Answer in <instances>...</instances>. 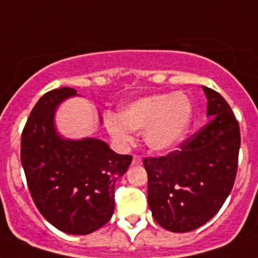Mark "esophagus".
Wrapping results in <instances>:
<instances>
[{
  "label": "esophagus",
  "instance_id": "esophagus-1",
  "mask_svg": "<svg viewBox=\"0 0 258 258\" xmlns=\"http://www.w3.org/2000/svg\"><path fill=\"white\" fill-rule=\"evenodd\" d=\"M132 164H133V165L141 164V157L137 156V155H135V156H133V160H132Z\"/></svg>",
  "mask_w": 258,
  "mask_h": 258
}]
</instances>
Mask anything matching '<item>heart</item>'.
<instances>
[{
  "mask_svg": "<svg viewBox=\"0 0 258 258\" xmlns=\"http://www.w3.org/2000/svg\"><path fill=\"white\" fill-rule=\"evenodd\" d=\"M192 115V103L184 94H155L122 106L118 117L106 113L105 125L122 147L133 141L132 132H143L144 143L151 151L165 152L184 140Z\"/></svg>",
  "mask_w": 258,
  "mask_h": 258,
  "instance_id": "b5f03b06",
  "label": "heart"
}]
</instances>
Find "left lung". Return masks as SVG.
<instances>
[{"instance_id": "obj_1", "label": "left lung", "mask_w": 258, "mask_h": 258, "mask_svg": "<svg viewBox=\"0 0 258 258\" xmlns=\"http://www.w3.org/2000/svg\"><path fill=\"white\" fill-rule=\"evenodd\" d=\"M202 87L210 121L167 156L144 159L152 215L173 233L195 230L210 221L229 197L237 175L238 121L221 94Z\"/></svg>"}]
</instances>
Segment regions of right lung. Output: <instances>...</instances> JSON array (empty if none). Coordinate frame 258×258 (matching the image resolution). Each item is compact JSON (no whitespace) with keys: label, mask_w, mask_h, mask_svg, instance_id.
Segmentation results:
<instances>
[{"label":"right lung","mask_w":258,"mask_h":258,"mask_svg":"<svg viewBox=\"0 0 258 258\" xmlns=\"http://www.w3.org/2000/svg\"><path fill=\"white\" fill-rule=\"evenodd\" d=\"M77 95L61 87L40 98L21 135V164L28 188L44 218L59 230L90 234L114 213L115 181L127 171L131 155H117L97 139H61L55 111Z\"/></svg>","instance_id":"right-lung-1"}]
</instances>
